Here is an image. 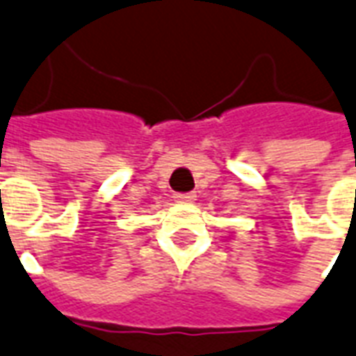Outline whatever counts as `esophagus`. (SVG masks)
I'll return each mask as SVG.
<instances>
[{
	"instance_id": "1",
	"label": "esophagus",
	"mask_w": 356,
	"mask_h": 356,
	"mask_svg": "<svg viewBox=\"0 0 356 356\" xmlns=\"http://www.w3.org/2000/svg\"><path fill=\"white\" fill-rule=\"evenodd\" d=\"M195 198H197L195 193H176L175 195L176 202H193Z\"/></svg>"
}]
</instances>
